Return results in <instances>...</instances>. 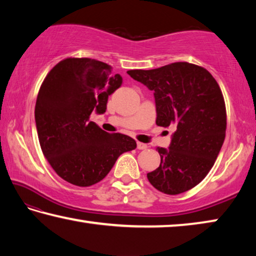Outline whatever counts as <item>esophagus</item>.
<instances>
[{
	"mask_svg": "<svg viewBox=\"0 0 256 256\" xmlns=\"http://www.w3.org/2000/svg\"><path fill=\"white\" fill-rule=\"evenodd\" d=\"M136 146H138V150H146V148H148V146H146V144H142V142H138Z\"/></svg>",
	"mask_w": 256,
	"mask_h": 256,
	"instance_id": "obj_1",
	"label": "esophagus"
}]
</instances>
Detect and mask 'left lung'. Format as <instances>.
I'll return each mask as SVG.
<instances>
[{
	"instance_id": "8db88e82",
	"label": "left lung",
	"mask_w": 256,
	"mask_h": 256,
	"mask_svg": "<svg viewBox=\"0 0 256 256\" xmlns=\"http://www.w3.org/2000/svg\"><path fill=\"white\" fill-rule=\"evenodd\" d=\"M128 74L154 92L158 126L176 128L170 149L157 146L159 167L148 172L154 188L170 196L204 180L226 136L227 114L222 89L206 68L176 62Z\"/></svg>"
}]
</instances>
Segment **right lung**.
I'll return each mask as SVG.
<instances>
[{"label":"right lung","instance_id":"obj_1","mask_svg":"<svg viewBox=\"0 0 256 256\" xmlns=\"http://www.w3.org/2000/svg\"><path fill=\"white\" fill-rule=\"evenodd\" d=\"M112 70L97 60L64 58L38 92L34 120L42 154L60 178L81 188L105 178L120 154L136 148L132 138L89 120L94 110L106 112L108 96L122 84Z\"/></svg>","mask_w":256,"mask_h":256}]
</instances>
